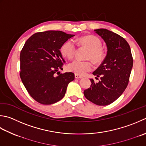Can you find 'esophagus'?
<instances>
[{
	"label": "esophagus",
	"instance_id": "34e87169",
	"mask_svg": "<svg viewBox=\"0 0 146 146\" xmlns=\"http://www.w3.org/2000/svg\"><path fill=\"white\" fill-rule=\"evenodd\" d=\"M75 78H76V79L82 78V76H80V75H76V74H75Z\"/></svg>",
	"mask_w": 146,
	"mask_h": 146
}]
</instances>
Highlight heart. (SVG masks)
I'll return each instance as SVG.
<instances>
[{
    "label": "heart",
    "mask_w": 146,
    "mask_h": 146,
    "mask_svg": "<svg viewBox=\"0 0 146 146\" xmlns=\"http://www.w3.org/2000/svg\"><path fill=\"white\" fill-rule=\"evenodd\" d=\"M82 47L88 48L86 59H90L96 64L101 62L104 58V50L101 48L102 42L98 37L94 35H85L77 40ZM76 45L73 40H68L61 45L60 51L64 58L72 59L76 52ZM93 65L90 61H81L75 60L68 65V70L76 75H84L92 70Z\"/></svg>",
    "instance_id": "1"
}]
</instances>
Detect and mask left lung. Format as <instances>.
I'll use <instances>...</instances> for the list:
<instances>
[{"instance_id":"obj_1","label":"left lung","mask_w":146,"mask_h":146,"mask_svg":"<svg viewBox=\"0 0 146 146\" xmlns=\"http://www.w3.org/2000/svg\"><path fill=\"white\" fill-rule=\"evenodd\" d=\"M94 31L104 40L108 48L104 61L92 73L101 76L98 83L90 79V87L84 94L88 101L99 106H106L115 101L127 88L133 66L129 44L124 38L106 29Z\"/></svg>"}]
</instances>
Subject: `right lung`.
Wrapping results in <instances>:
<instances>
[{
    "label": "right lung",
    "mask_w": 146,
    "mask_h": 146,
    "mask_svg": "<svg viewBox=\"0 0 146 146\" xmlns=\"http://www.w3.org/2000/svg\"><path fill=\"white\" fill-rule=\"evenodd\" d=\"M74 36L50 30L33 34L25 42L20 53V78L31 98L39 103L48 105L60 101L75 79L73 73L59 71L65 62L60 48Z\"/></svg>",
    "instance_id": "obj_1"
}]
</instances>
